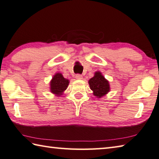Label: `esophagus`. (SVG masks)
Here are the masks:
<instances>
[{"mask_svg": "<svg viewBox=\"0 0 159 159\" xmlns=\"http://www.w3.org/2000/svg\"><path fill=\"white\" fill-rule=\"evenodd\" d=\"M75 78L77 80H82L83 78V77L82 75H80V74H77V75H75Z\"/></svg>", "mask_w": 159, "mask_h": 159, "instance_id": "esophagus-1", "label": "esophagus"}]
</instances>
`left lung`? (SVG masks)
Here are the masks:
<instances>
[{"instance_id": "8db88e82", "label": "left lung", "mask_w": 159, "mask_h": 159, "mask_svg": "<svg viewBox=\"0 0 159 159\" xmlns=\"http://www.w3.org/2000/svg\"><path fill=\"white\" fill-rule=\"evenodd\" d=\"M90 89L93 91V95L97 98H101L110 92L111 87L108 80L100 71H96L94 76L89 80Z\"/></svg>"}]
</instances>
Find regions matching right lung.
<instances>
[{"mask_svg":"<svg viewBox=\"0 0 159 159\" xmlns=\"http://www.w3.org/2000/svg\"><path fill=\"white\" fill-rule=\"evenodd\" d=\"M69 84V80L63 77L62 74L56 73L50 82V91L57 97L63 95Z\"/></svg>","mask_w":159,"mask_h":159,"instance_id":"1","label":"right lung"}]
</instances>
